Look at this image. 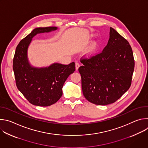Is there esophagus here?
<instances>
[{"label": "esophagus", "mask_w": 148, "mask_h": 148, "mask_svg": "<svg viewBox=\"0 0 148 148\" xmlns=\"http://www.w3.org/2000/svg\"><path fill=\"white\" fill-rule=\"evenodd\" d=\"M79 67V64L78 62H75V69H76V70H77Z\"/></svg>", "instance_id": "1"}]
</instances>
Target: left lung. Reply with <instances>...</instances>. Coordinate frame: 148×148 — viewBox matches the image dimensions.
<instances>
[{
  "instance_id": "1",
  "label": "left lung",
  "mask_w": 148,
  "mask_h": 148,
  "mask_svg": "<svg viewBox=\"0 0 148 148\" xmlns=\"http://www.w3.org/2000/svg\"><path fill=\"white\" fill-rule=\"evenodd\" d=\"M78 69L84 96L90 102L106 105L128 90L135 62L128 41L110 27V38L102 51L81 60Z\"/></svg>"
}]
</instances>
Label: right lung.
Wrapping results in <instances>:
<instances>
[{
  "label": "right lung",
  "mask_w": 148,
  "mask_h": 148,
  "mask_svg": "<svg viewBox=\"0 0 148 148\" xmlns=\"http://www.w3.org/2000/svg\"><path fill=\"white\" fill-rule=\"evenodd\" d=\"M57 27H37L20 41L14 58L13 69L18 90L33 105L47 107L62 96L63 85L75 70L74 62L68 65L55 62L48 67H36L28 58V49L33 38L39 33L57 30Z\"/></svg>",
  "instance_id": "add662e5"
}]
</instances>
